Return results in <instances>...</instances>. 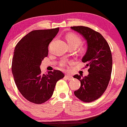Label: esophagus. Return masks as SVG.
I'll use <instances>...</instances> for the list:
<instances>
[{"mask_svg":"<svg viewBox=\"0 0 127 127\" xmlns=\"http://www.w3.org/2000/svg\"><path fill=\"white\" fill-rule=\"evenodd\" d=\"M65 78L66 79L69 80H72V79H73V77H72V76L70 75H65Z\"/></svg>","mask_w":127,"mask_h":127,"instance_id":"34e87169","label":"esophagus"}]
</instances>
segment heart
I'll use <instances>...</instances> for the list:
<instances>
[{
  "label": "heart",
  "mask_w": 127,
  "mask_h": 127,
  "mask_svg": "<svg viewBox=\"0 0 127 127\" xmlns=\"http://www.w3.org/2000/svg\"><path fill=\"white\" fill-rule=\"evenodd\" d=\"M66 38L67 42L68 43L69 47H78L80 44L82 43V39L81 37H79L77 34H74V33H70L67 34L66 37ZM82 51H83V49H82ZM65 62H62L61 64V66H65Z\"/></svg>",
  "instance_id": "heart-1"
}]
</instances>
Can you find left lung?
<instances>
[{
	"label": "left lung",
	"mask_w": 127,
	"mask_h": 127,
	"mask_svg": "<svg viewBox=\"0 0 127 127\" xmlns=\"http://www.w3.org/2000/svg\"><path fill=\"white\" fill-rule=\"evenodd\" d=\"M72 30L79 32L88 42V50L82 59L89 67V75L81 78L76 75L73 78L80 80V88L74 92L75 96L83 102L90 103L100 98L106 91L112 72V55L108 42L101 34L89 27L73 26Z\"/></svg>",
	"instance_id": "obj_1"
}]
</instances>
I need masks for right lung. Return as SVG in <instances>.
I'll list each match as a JSON object with an SVG mask.
<instances>
[{
	"label": "right lung",
	"mask_w": 127,
	"mask_h": 127,
	"mask_svg": "<svg viewBox=\"0 0 127 127\" xmlns=\"http://www.w3.org/2000/svg\"><path fill=\"white\" fill-rule=\"evenodd\" d=\"M60 28L30 32L16 45L11 70L16 86L26 99L37 104L53 95L56 83L65 76L58 70L42 74L39 66L48 54V45Z\"/></svg>",
	"instance_id": "1"
}]
</instances>
